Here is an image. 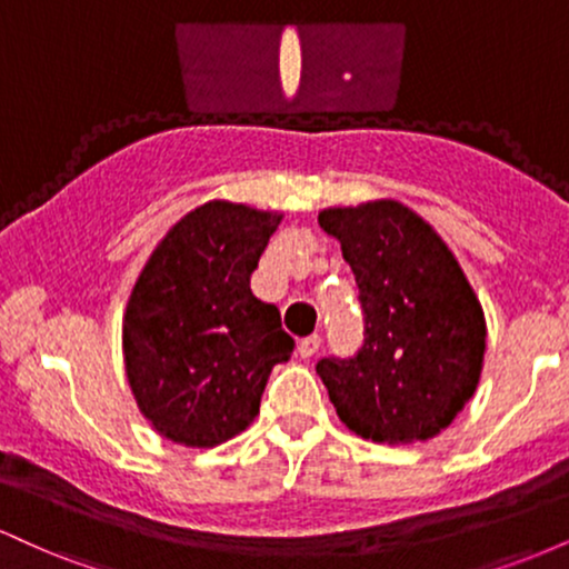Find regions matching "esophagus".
<instances>
[{"label": "esophagus", "mask_w": 569, "mask_h": 569, "mask_svg": "<svg viewBox=\"0 0 569 569\" xmlns=\"http://www.w3.org/2000/svg\"><path fill=\"white\" fill-rule=\"evenodd\" d=\"M318 348H321V337L310 335V337H305L302 342H299L297 352H299V358H312L318 352Z\"/></svg>", "instance_id": "esophagus-1"}]
</instances>
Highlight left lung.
I'll return each mask as SVG.
<instances>
[{
  "instance_id": "8db88e82",
  "label": "left lung",
  "mask_w": 569,
  "mask_h": 569,
  "mask_svg": "<svg viewBox=\"0 0 569 569\" xmlns=\"http://www.w3.org/2000/svg\"><path fill=\"white\" fill-rule=\"evenodd\" d=\"M363 307V345L316 371L339 420L361 439L411 443L439 436L479 385L487 323L455 253L398 200L323 208Z\"/></svg>"
}]
</instances>
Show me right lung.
Returning <instances> with one entry per match:
<instances>
[{"label":"right lung","mask_w":569,"mask_h":569,"mask_svg":"<svg viewBox=\"0 0 569 569\" xmlns=\"http://www.w3.org/2000/svg\"><path fill=\"white\" fill-rule=\"evenodd\" d=\"M283 213L211 200L181 217L143 264L122 318L126 375L160 436L208 449L259 415L267 377L289 361L280 312L251 272Z\"/></svg>","instance_id":"add662e5"}]
</instances>
